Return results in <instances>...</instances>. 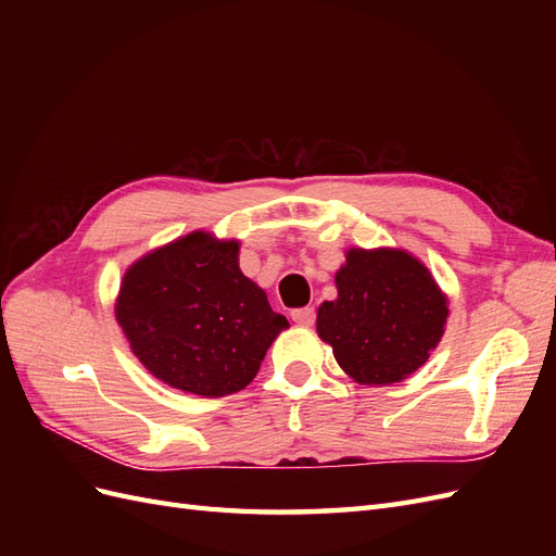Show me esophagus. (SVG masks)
<instances>
[{"mask_svg":"<svg viewBox=\"0 0 556 556\" xmlns=\"http://www.w3.org/2000/svg\"><path fill=\"white\" fill-rule=\"evenodd\" d=\"M292 319L299 327H311L315 323V308H296L292 313Z\"/></svg>","mask_w":556,"mask_h":556,"instance_id":"obj_1","label":"esophagus"}]
</instances>
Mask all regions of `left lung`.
I'll return each mask as SVG.
<instances>
[{
    "label": "left lung",
    "instance_id": "8db88e82",
    "mask_svg": "<svg viewBox=\"0 0 556 556\" xmlns=\"http://www.w3.org/2000/svg\"><path fill=\"white\" fill-rule=\"evenodd\" d=\"M336 288L339 296L317 308V333L355 382H401L439 345L447 296L410 252L352 248Z\"/></svg>",
    "mask_w": 556,
    "mask_h": 556
}]
</instances>
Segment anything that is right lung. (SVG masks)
I'll return each instance as SVG.
<instances>
[{
  "label": "right lung",
  "mask_w": 556,
  "mask_h": 556,
  "mask_svg": "<svg viewBox=\"0 0 556 556\" xmlns=\"http://www.w3.org/2000/svg\"><path fill=\"white\" fill-rule=\"evenodd\" d=\"M129 348L157 380L206 399L257 376L285 315L239 268V241L192 231L134 262L115 301Z\"/></svg>",
  "instance_id": "add662e5"
}]
</instances>
